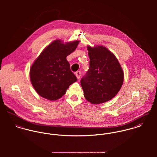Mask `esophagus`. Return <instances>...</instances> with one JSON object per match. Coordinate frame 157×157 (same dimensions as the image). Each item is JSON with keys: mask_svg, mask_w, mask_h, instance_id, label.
<instances>
[{"mask_svg": "<svg viewBox=\"0 0 157 157\" xmlns=\"http://www.w3.org/2000/svg\"><path fill=\"white\" fill-rule=\"evenodd\" d=\"M75 76L77 77V79H79V78H80V76H81V72H80V71H77V72H76L75 73Z\"/></svg>", "mask_w": 157, "mask_h": 157, "instance_id": "esophagus-1", "label": "esophagus"}]
</instances>
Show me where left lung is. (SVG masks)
I'll use <instances>...</instances> for the list:
<instances>
[{
    "instance_id": "8db88e82",
    "label": "left lung",
    "mask_w": 157,
    "mask_h": 157,
    "mask_svg": "<svg viewBox=\"0 0 157 157\" xmlns=\"http://www.w3.org/2000/svg\"><path fill=\"white\" fill-rule=\"evenodd\" d=\"M90 68L81 79L84 96L92 104L113 98L121 89L124 74L117 59L103 46H88Z\"/></svg>"
}]
</instances>
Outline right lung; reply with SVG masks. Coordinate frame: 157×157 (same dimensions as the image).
<instances>
[{
    "instance_id": "obj_1",
    "label": "right lung",
    "mask_w": 157,
    "mask_h": 157,
    "mask_svg": "<svg viewBox=\"0 0 157 157\" xmlns=\"http://www.w3.org/2000/svg\"><path fill=\"white\" fill-rule=\"evenodd\" d=\"M79 41L64 44L56 40L48 45L30 69L31 83L37 94L49 100H56L75 82L76 76L71 71L67 57L74 52Z\"/></svg>"
}]
</instances>
